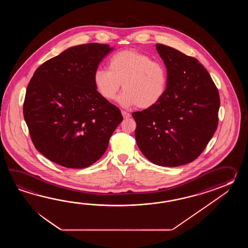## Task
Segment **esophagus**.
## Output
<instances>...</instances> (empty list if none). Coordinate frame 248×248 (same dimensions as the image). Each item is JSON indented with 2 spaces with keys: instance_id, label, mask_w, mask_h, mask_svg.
I'll return each instance as SVG.
<instances>
[{
  "instance_id": "34e87169",
  "label": "esophagus",
  "mask_w": 248,
  "mask_h": 248,
  "mask_svg": "<svg viewBox=\"0 0 248 248\" xmlns=\"http://www.w3.org/2000/svg\"><path fill=\"white\" fill-rule=\"evenodd\" d=\"M122 116L124 119H127V118H130L131 117V114L129 113V112H127L126 111H122Z\"/></svg>"
}]
</instances>
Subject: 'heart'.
Wrapping results in <instances>:
<instances>
[{"label": "heart", "mask_w": 248, "mask_h": 248, "mask_svg": "<svg viewBox=\"0 0 248 248\" xmlns=\"http://www.w3.org/2000/svg\"><path fill=\"white\" fill-rule=\"evenodd\" d=\"M108 69L97 68L93 81L98 94L113 100L123 88L118 102L125 107L151 108L162 99L168 88V72L163 63L153 60L136 49L115 53L108 62Z\"/></svg>", "instance_id": "1"}]
</instances>
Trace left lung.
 <instances>
[{
	"instance_id": "obj_1",
	"label": "left lung",
	"mask_w": 248,
	"mask_h": 248,
	"mask_svg": "<svg viewBox=\"0 0 248 248\" xmlns=\"http://www.w3.org/2000/svg\"><path fill=\"white\" fill-rule=\"evenodd\" d=\"M168 72V88L155 106L132 113L137 145L153 163L179 167L195 160L218 126L220 95L195 58L156 44Z\"/></svg>"
}]
</instances>
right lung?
<instances>
[{
    "mask_svg": "<svg viewBox=\"0 0 248 248\" xmlns=\"http://www.w3.org/2000/svg\"><path fill=\"white\" fill-rule=\"evenodd\" d=\"M108 44L74 46L48 59L27 86L24 118L42 155L69 169H84L106 153L123 117L96 91L93 74Z\"/></svg>",
    "mask_w": 248,
    "mask_h": 248,
    "instance_id": "obj_1",
    "label": "right lung"
}]
</instances>
